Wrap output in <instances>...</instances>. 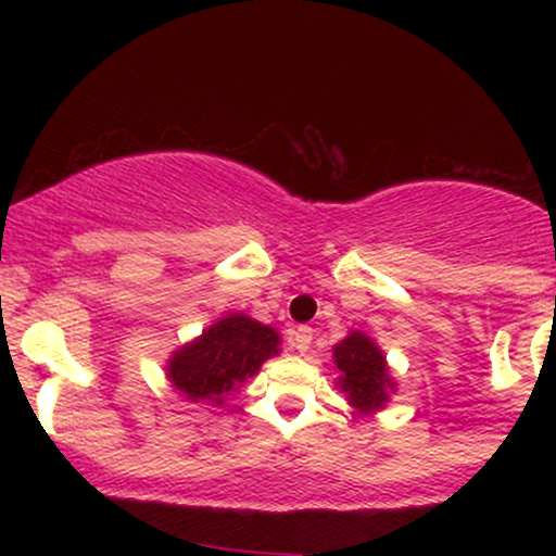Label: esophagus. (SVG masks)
Here are the masks:
<instances>
[{
	"label": "esophagus",
	"mask_w": 556,
	"mask_h": 556,
	"mask_svg": "<svg viewBox=\"0 0 556 556\" xmlns=\"http://www.w3.org/2000/svg\"><path fill=\"white\" fill-rule=\"evenodd\" d=\"M311 342H314V329L305 327V324L290 334V344L298 350V353H308Z\"/></svg>",
	"instance_id": "esophagus-1"
}]
</instances>
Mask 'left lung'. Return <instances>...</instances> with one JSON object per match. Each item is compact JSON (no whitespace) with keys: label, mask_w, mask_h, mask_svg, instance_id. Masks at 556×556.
Returning <instances> with one entry per match:
<instances>
[{"label":"left lung","mask_w":556,"mask_h":556,"mask_svg":"<svg viewBox=\"0 0 556 556\" xmlns=\"http://www.w3.org/2000/svg\"><path fill=\"white\" fill-rule=\"evenodd\" d=\"M334 363L340 368V387L350 394V402L361 410H379L387 402V389L392 387L387 376V363L381 350L361 331L334 348Z\"/></svg>","instance_id":"left-lung-1"}]
</instances>
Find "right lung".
Returning <instances> with one entry per match:
<instances>
[{
	"instance_id": "1",
	"label": "right lung",
	"mask_w": 556,
	"mask_h": 556,
	"mask_svg": "<svg viewBox=\"0 0 556 556\" xmlns=\"http://www.w3.org/2000/svg\"><path fill=\"white\" fill-rule=\"evenodd\" d=\"M277 348L279 334L271 327L229 314L175 353L169 361V379L190 400H212L222 405L227 392L279 353Z\"/></svg>"
}]
</instances>
